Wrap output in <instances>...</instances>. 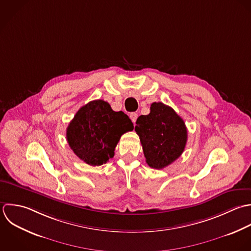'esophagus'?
Segmentation results:
<instances>
[{
  "label": "esophagus",
  "instance_id": "1",
  "mask_svg": "<svg viewBox=\"0 0 251 251\" xmlns=\"http://www.w3.org/2000/svg\"><path fill=\"white\" fill-rule=\"evenodd\" d=\"M130 118H131L132 122L135 124V123H136V121H137V118H138V113H136V112H132V113H130Z\"/></svg>",
  "mask_w": 251,
  "mask_h": 251
}]
</instances>
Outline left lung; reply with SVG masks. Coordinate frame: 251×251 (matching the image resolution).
<instances>
[{"instance_id":"obj_1","label":"left lung","mask_w":251,"mask_h":251,"mask_svg":"<svg viewBox=\"0 0 251 251\" xmlns=\"http://www.w3.org/2000/svg\"><path fill=\"white\" fill-rule=\"evenodd\" d=\"M135 131L140 137L148 165L162 169L183 153L188 131L184 120L175 110L162 103L153 102L148 115H141L136 122Z\"/></svg>"}]
</instances>
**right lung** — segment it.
Instances as JSON below:
<instances>
[{"mask_svg": "<svg viewBox=\"0 0 251 251\" xmlns=\"http://www.w3.org/2000/svg\"><path fill=\"white\" fill-rule=\"evenodd\" d=\"M133 129L127 114L113 111L108 102L97 100L77 111L66 129V140L81 160L99 166L114 156L121 136Z\"/></svg>", "mask_w": 251, "mask_h": 251, "instance_id": "1", "label": "right lung"}]
</instances>
